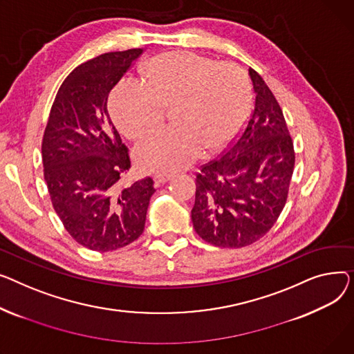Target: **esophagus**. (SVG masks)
Returning <instances> with one entry per match:
<instances>
[{
  "mask_svg": "<svg viewBox=\"0 0 354 354\" xmlns=\"http://www.w3.org/2000/svg\"><path fill=\"white\" fill-rule=\"evenodd\" d=\"M171 178H173V174H170V173H157L156 177H154L156 183H158V184L167 183V181H170Z\"/></svg>",
  "mask_w": 354,
  "mask_h": 354,
  "instance_id": "1",
  "label": "esophagus"
}]
</instances>
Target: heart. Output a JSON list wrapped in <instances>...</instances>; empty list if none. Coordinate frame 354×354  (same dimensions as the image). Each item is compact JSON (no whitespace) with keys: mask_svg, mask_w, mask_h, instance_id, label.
Segmentation results:
<instances>
[{"mask_svg":"<svg viewBox=\"0 0 354 354\" xmlns=\"http://www.w3.org/2000/svg\"><path fill=\"white\" fill-rule=\"evenodd\" d=\"M145 84L122 80L111 95L121 130L140 138L158 127L164 109L173 107L176 124L145 138L137 149L142 167L176 171L203 153L218 150L243 124L250 88L245 74L232 62H216L194 53H169L144 67Z\"/></svg>","mask_w":354,"mask_h":354,"instance_id":"1","label":"heart"}]
</instances>
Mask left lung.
Instances as JSON below:
<instances>
[{"mask_svg":"<svg viewBox=\"0 0 354 354\" xmlns=\"http://www.w3.org/2000/svg\"><path fill=\"white\" fill-rule=\"evenodd\" d=\"M254 107L244 131L196 180L192 221L216 247L239 248L260 240L279 218L295 169L293 141L283 111L263 78L248 68Z\"/></svg>","mask_w":354,"mask_h":354,"instance_id":"8db88e82","label":"left lung"}]
</instances>
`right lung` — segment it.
Segmentation results:
<instances>
[{
	"mask_svg": "<svg viewBox=\"0 0 354 354\" xmlns=\"http://www.w3.org/2000/svg\"><path fill=\"white\" fill-rule=\"evenodd\" d=\"M142 48L101 54L62 82L43 138L44 178L70 236L94 252L136 241L145 225L154 181L130 185L129 150L109 114V94Z\"/></svg>",
	"mask_w": 354,
	"mask_h": 354,
	"instance_id": "obj_1",
	"label": "right lung"
}]
</instances>
